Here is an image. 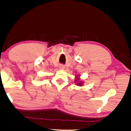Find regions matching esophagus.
I'll list each match as a JSON object with an SVG mask.
<instances>
[{
    "mask_svg": "<svg viewBox=\"0 0 131 131\" xmlns=\"http://www.w3.org/2000/svg\"><path fill=\"white\" fill-rule=\"evenodd\" d=\"M59 68H60L61 69H63L64 68V67L63 66V65H61V66H60V67H59Z\"/></svg>",
    "mask_w": 131,
    "mask_h": 131,
    "instance_id": "esophagus-1",
    "label": "esophagus"
}]
</instances>
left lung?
Listing matches in <instances>:
<instances>
[{
  "instance_id": "8db88e82",
  "label": "left lung",
  "mask_w": 131,
  "mask_h": 131,
  "mask_svg": "<svg viewBox=\"0 0 131 131\" xmlns=\"http://www.w3.org/2000/svg\"><path fill=\"white\" fill-rule=\"evenodd\" d=\"M78 85H79V86H81L82 84V83L81 82H80V83H78Z\"/></svg>"
}]
</instances>
